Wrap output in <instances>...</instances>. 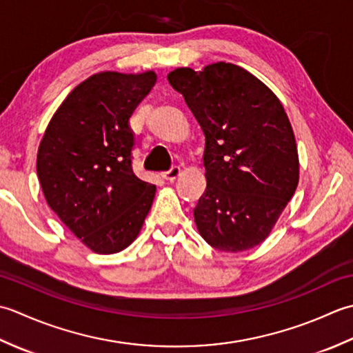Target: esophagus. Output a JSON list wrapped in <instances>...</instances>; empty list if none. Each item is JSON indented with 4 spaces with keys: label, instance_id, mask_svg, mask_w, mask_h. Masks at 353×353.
Listing matches in <instances>:
<instances>
[{
    "label": "esophagus",
    "instance_id": "esophagus-1",
    "mask_svg": "<svg viewBox=\"0 0 353 353\" xmlns=\"http://www.w3.org/2000/svg\"><path fill=\"white\" fill-rule=\"evenodd\" d=\"M179 174H181V168H179V166H172L169 170L163 172L161 176L166 179V181H174V179H176L179 176Z\"/></svg>",
    "mask_w": 353,
    "mask_h": 353
}]
</instances>
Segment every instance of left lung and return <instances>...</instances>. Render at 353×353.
Masks as SVG:
<instances>
[{
	"label": "left lung",
	"instance_id": "left-lung-1",
	"mask_svg": "<svg viewBox=\"0 0 353 353\" xmlns=\"http://www.w3.org/2000/svg\"><path fill=\"white\" fill-rule=\"evenodd\" d=\"M168 81L205 135L207 187L193 210L199 234L225 253L259 245L299 184L296 137L283 105L234 63L175 68Z\"/></svg>",
	"mask_w": 353,
	"mask_h": 353
}]
</instances>
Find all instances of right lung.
Wrapping results in <instances>:
<instances>
[{
  "mask_svg": "<svg viewBox=\"0 0 353 353\" xmlns=\"http://www.w3.org/2000/svg\"><path fill=\"white\" fill-rule=\"evenodd\" d=\"M157 73L102 71L79 83L57 108L38 148L36 170L48 207L97 254L137 239L157 187L131 166L129 119Z\"/></svg>",
  "mask_w": 353,
  "mask_h": 353,
  "instance_id": "right-lung-1",
  "label": "right lung"
}]
</instances>
